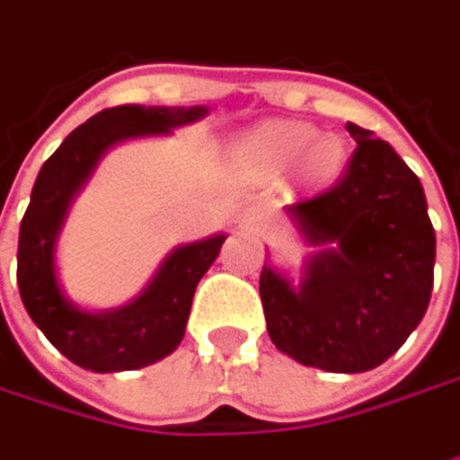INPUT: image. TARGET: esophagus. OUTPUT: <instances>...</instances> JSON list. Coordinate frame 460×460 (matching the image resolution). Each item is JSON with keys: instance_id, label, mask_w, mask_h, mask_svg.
<instances>
[{"instance_id": "1", "label": "esophagus", "mask_w": 460, "mask_h": 460, "mask_svg": "<svg viewBox=\"0 0 460 460\" xmlns=\"http://www.w3.org/2000/svg\"><path fill=\"white\" fill-rule=\"evenodd\" d=\"M257 217H260V211H257V208H249V211L243 214V222H246V225H254Z\"/></svg>"}]
</instances>
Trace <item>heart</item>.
I'll list each match as a JSON object with an SVG mask.
<instances>
[{
  "mask_svg": "<svg viewBox=\"0 0 460 460\" xmlns=\"http://www.w3.org/2000/svg\"><path fill=\"white\" fill-rule=\"evenodd\" d=\"M238 157L243 165L265 173L284 171L297 160L308 181H327L343 168L345 146L335 136H316L303 122H265L241 141Z\"/></svg>",
  "mask_w": 460,
  "mask_h": 460,
  "instance_id": "obj_1",
  "label": "heart"
}]
</instances>
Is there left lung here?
Instances as JSON below:
<instances>
[{"instance_id":"obj_1","label":"left lung","mask_w":460,"mask_h":460,"mask_svg":"<svg viewBox=\"0 0 460 460\" xmlns=\"http://www.w3.org/2000/svg\"><path fill=\"white\" fill-rule=\"evenodd\" d=\"M348 133L356 149L338 184L287 208L324 246L303 284L268 265L260 276L270 341L327 372H367L402 348L429 308L437 257L418 176L372 130L348 122Z\"/></svg>"}]
</instances>
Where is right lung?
Wrapping results in <instances>:
<instances>
[{
	"label": "right lung",
	"instance_id": "add662e5",
	"mask_svg": "<svg viewBox=\"0 0 460 460\" xmlns=\"http://www.w3.org/2000/svg\"><path fill=\"white\" fill-rule=\"evenodd\" d=\"M203 115L206 107H112L75 128L45 160L21 219L18 289L31 322L69 361L93 372H119L146 367L181 343L195 287L217 260L225 235L176 249L130 305L110 314H85L64 297L53 252L72 198L112 144L168 133Z\"/></svg>",
	"mask_w": 460,
	"mask_h": 460
}]
</instances>
